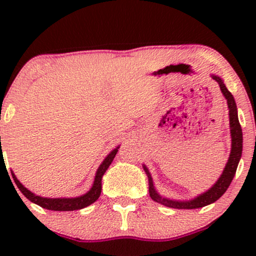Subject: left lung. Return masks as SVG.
Here are the masks:
<instances>
[{
    "label": "left lung",
    "mask_w": 256,
    "mask_h": 256,
    "mask_svg": "<svg viewBox=\"0 0 256 256\" xmlns=\"http://www.w3.org/2000/svg\"><path fill=\"white\" fill-rule=\"evenodd\" d=\"M210 77L216 83L219 84L222 94L224 95L226 100V104H228V122H230V134H231V152L228 155V160L226 162V165L222 170V173L220 174L218 180L214 183L207 192L200 194V195L195 196L192 200H173L165 198V196H161L158 192V190L155 189L154 182H152V174L149 172L148 167L143 165V170H144L146 177H148L149 182V195L152 201L161 204L166 207L170 208H177V210H195V208H201L204 206H208L213 202H216V200H219L224 195L226 190H228V185L231 184L232 179L234 177V173H236L237 166L242 156V148H243V134H242V128L240 125L238 120V114H237V106L236 101H234V96L230 91L228 90L226 85L224 84V80L219 77V76L210 74Z\"/></svg>",
    "instance_id": "obj_1"
}]
</instances>
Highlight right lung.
<instances>
[{
	"mask_svg": "<svg viewBox=\"0 0 256 256\" xmlns=\"http://www.w3.org/2000/svg\"><path fill=\"white\" fill-rule=\"evenodd\" d=\"M119 148L120 146H116V149H113V150H112L110 154L104 158V160L102 161L101 165L98 166V171H96V174H95V179H94L92 186L90 188L89 192H85L84 195L77 196V198H42V196H38L36 194L30 192L28 188H25L24 185L20 183V180L16 178V176L14 174L13 171H12V177H13L16 186L19 188V190L22 192V195H24L26 198H28L31 202H34V204L40 206V207L46 208V210H60V212L82 210V208L88 207V206H90L95 201H98L100 195H101V190H102V177H104L106 171H107V168L110 167L112 161H113V158H116Z\"/></svg>",
	"mask_w": 256,
	"mask_h": 256,
	"instance_id": "1",
	"label": "right lung"
}]
</instances>
